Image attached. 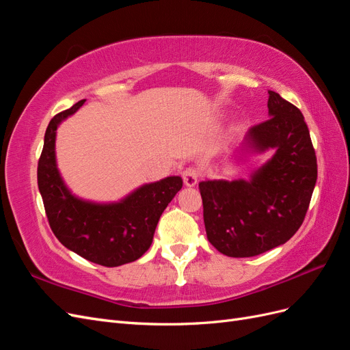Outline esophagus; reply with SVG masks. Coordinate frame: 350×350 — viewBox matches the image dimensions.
I'll use <instances>...</instances> for the list:
<instances>
[{
    "instance_id": "34e87169",
    "label": "esophagus",
    "mask_w": 350,
    "mask_h": 350,
    "mask_svg": "<svg viewBox=\"0 0 350 350\" xmlns=\"http://www.w3.org/2000/svg\"><path fill=\"white\" fill-rule=\"evenodd\" d=\"M198 176L200 174L196 167H187L183 172V179L187 187H194L198 183Z\"/></svg>"
}]
</instances>
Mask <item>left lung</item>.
<instances>
[{"mask_svg": "<svg viewBox=\"0 0 350 350\" xmlns=\"http://www.w3.org/2000/svg\"><path fill=\"white\" fill-rule=\"evenodd\" d=\"M269 116L251 126L235 154L266 153L248 179L198 184L207 239L228 257H254L289 241L302 225L317 183V157L301 111L269 90Z\"/></svg>", "mask_w": 350, "mask_h": 350, "instance_id": "1", "label": "left lung"}]
</instances>
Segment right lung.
Returning <instances> with one entry per match:
<instances>
[{"label": "right lung", "instance_id": "add662e5", "mask_svg": "<svg viewBox=\"0 0 350 350\" xmlns=\"http://www.w3.org/2000/svg\"><path fill=\"white\" fill-rule=\"evenodd\" d=\"M86 99L51 120L38 163V187L49 226L58 241L80 257L105 267L139 260L150 248L163 210L183 188L181 176L143 184L118 201L98 203L71 193L57 165L55 140L62 121Z\"/></svg>", "mask_w": 350, "mask_h": 350}]
</instances>
